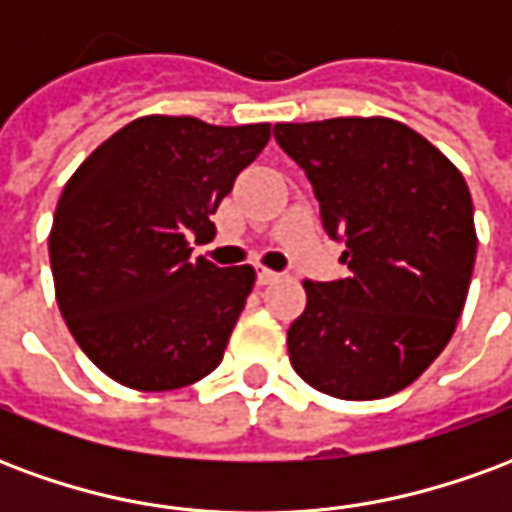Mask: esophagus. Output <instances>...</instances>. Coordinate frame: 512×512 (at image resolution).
<instances>
[{
	"instance_id": "obj_1",
	"label": "esophagus",
	"mask_w": 512,
	"mask_h": 512,
	"mask_svg": "<svg viewBox=\"0 0 512 512\" xmlns=\"http://www.w3.org/2000/svg\"><path fill=\"white\" fill-rule=\"evenodd\" d=\"M277 279H279L277 271H271V268L266 266L257 268V282H260V285H271V282H277Z\"/></svg>"
}]
</instances>
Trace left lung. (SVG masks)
Instances as JSON below:
<instances>
[{"label":"left lung","instance_id":"1","mask_svg":"<svg viewBox=\"0 0 512 512\" xmlns=\"http://www.w3.org/2000/svg\"><path fill=\"white\" fill-rule=\"evenodd\" d=\"M351 274L304 279L290 365L318 392L376 400L414 384L450 343L472 282V194L450 158L389 117L277 123Z\"/></svg>","mask_w":512,"mask_h":512}]
</instances>
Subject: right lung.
Returning a JSON list of instances; mask_svg holds the SVG:
<instances>
[{"mask_svg": "<svg viewBox=\"0 0 512 512\" xmlns=\"http://www.w3.org/2000/svg\"><path fill=\"white\" fill-rule=\"evenodd\" d=\"M271 126L147 115L84 158L49 233L57 304L101 373L142 392L200 381L222 362L255 268L191 260L211 213L266 147Z\"/></svg>", "mask_w": 512, "mask_h": 512, "instance_id": "obj_1", "label": "right lung"}]
</instances>
